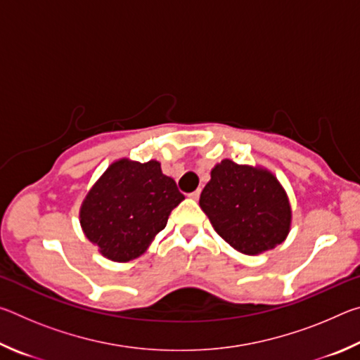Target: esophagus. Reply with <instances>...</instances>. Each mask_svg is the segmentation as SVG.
I'll return each mask as SVG.
<instances>
[{
  "instance_id": "1",
  "label": "esophagus",
  "mask_w": 360,
  "mask_h": 360,
  "mask_svg": "<svg viewBox=\"0 0 360 360\" xmlns=\"http://www.w3.org/2000/svg\"><path fill=\"white\" fill-rule=\"evenodd\" d=\"M200 193H202V191H200V188H198V191H195V192H192L191 195H188V197H191L192 200H198V198H200Z\"/></svg>"
}]
</instances>
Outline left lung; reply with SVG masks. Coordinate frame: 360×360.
I'll use <instances>...</instances> for the list:
<instances>
[{"label": "left lung", "mask_w": 360, "mask_h": 360, "mask_svg": "<svg viewBox=\"0 0 360 360\" xmlns=\"http://www.w3.org/2000/svg\"><path fill=\"white\" fill-rule=\"evenodd\" d=\"M200 208L236 251L257 255L288 238L292 208L288 193L270 169L238 165L224 158L211 169Z\"/></svg>", "instance_id": "obj_1"}]
</instances>
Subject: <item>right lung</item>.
Returning <instances> with one entry per match:
<instances>
[{
  "mask_svg": "<svg viewBox=\"0 0 360 360\" xmlns=\"http://www.w3.org/2000/svg\"><path fill=\"white\" fill-rule=\"evenodd\" d=\"M182 195L160 162H112L85 195L79 210L84 235L112 262H130L148 251L165 229Z\"/></svg>",
  "mask_w": 360,
  "mask_h": 360,
  "instance_id": "right-lung-1",
  "label": "right lung"
}]
</instances>
